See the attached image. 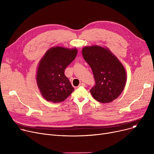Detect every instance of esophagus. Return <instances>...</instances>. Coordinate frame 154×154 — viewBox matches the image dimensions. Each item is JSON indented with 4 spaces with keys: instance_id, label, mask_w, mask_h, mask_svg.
I'll list each match as a JSON object with an SVG mask.
<instances>
[{
    "instance_id": "esophagus-1",
    "label": "esophagus",
    "mask_w": 154,
    "mask_h": 154,
    "mask_svg": "<svg viewBox=\"0 0 154 154\" xmlns=\"http://www.w3.org/2000/svg\"><path fill=\"white\" fill-rule=\"evenodd\" d=\"M86 85H85V84H84V83H81V84H79V87H85Z\"/></svg>"
}]
</instances>
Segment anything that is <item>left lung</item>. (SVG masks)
Masks as SVG:
<instances>
[{"label": "left lung", "instance_id": "left-lung-1", "mask_svg": "<svg viewBox=\"0 0 154 154\" xmlns=\"http://www.w3.org/2000/svg\"><path fill=\"white\" fill-rule=\"evenodd\" d=\"M82 55L93 72L95 84L90 90L93 97L103 103L116 99L127 80L122 64L107 48L97 45L84 47Z\"/></svg>", "mask_w": 154, "mask_h": 154}]
</instances>
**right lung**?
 I'll return each mask as SVG.
<instances>
[{"label": "right lung", "instance_id": "obj_1", "mask_svg": "<svg viewBox=\"0 0 154 154\" xmlns=\"http://www.w3.org/2000/svg\"><path fill=\"white\" fill-rule=\"evenodd\" d=\"M77 54V48L52 47L46 52L40 61L37 83L41 94L47 101L61 102L74 91L64 72L75 59Z\"/></svg>", "mask_w": 154, "mask_h": 154}]
</instances>
